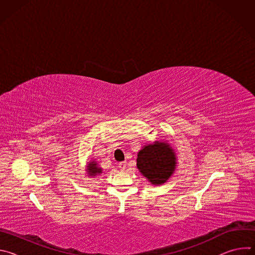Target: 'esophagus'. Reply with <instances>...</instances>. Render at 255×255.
Here are the masks:
<instances>
[{"label":"esophagus","mask_w":255,"mask_h":255,"mask_svg":"<svg viewBox=\"0 0 255 255\" xmlns=\"http://www.w3.org/2000/svg\"><path fill=\"white\" fill-rule=\"evenodd\" d=\"M118 165H119V168H120L121 170H124V169H125V167H126V162H125V161L120 162Z\"/></svg>","instance_id":"1"}]
</instances>
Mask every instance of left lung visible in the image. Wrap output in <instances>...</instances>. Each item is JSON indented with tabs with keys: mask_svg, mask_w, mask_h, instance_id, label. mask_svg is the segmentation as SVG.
Listing matches in <instances>:
<instances>
[{
	"mask_svg": "<svg viewBox=\"0 0 255 255\" xmlns=\"http://www.w3.org/2000/svg\"><path fill=\"white\" fill-rule=\"evenodd\" d=\"M136 162L140 173L151 185L162 186L174 173L177 157L167 141H154L138 151Z\"/></svg>",
	"mask_w": 255,
	"mask_h": 255,
	"instance_id": "1",
	"label": "left lung"
}]
</instances>
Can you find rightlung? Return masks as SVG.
<instances>
[{"label":"right lung","mask_w":255,"mask_h":255,"mask_svg":"<svg viewBox=\"0 0 255 255\" xmlns=\"http://www.w3.org/2000/svg\"><path fill=\"white\" fill-rule=\"evenodd\" d=\"M87 174L88 176H96L98 174L102 173V168L100 167L99 163L96 160H91L87 163Z\"/></svg>","instance_id":"1"}]
</instances>
